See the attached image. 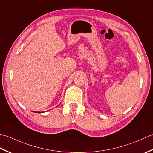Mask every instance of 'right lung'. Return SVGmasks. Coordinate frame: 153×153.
Segmentation results:
<instances>
[{"mask_svg":"<svg viewBox=\"0 0 153 153\" xmlns=\"http://www.w3.org/2000/svg\"><path fill=\"white\" fill-rule=\"evenodd\" d=\"M37 113H40V112H37Z\"/></svg>","mask_w":153,"mask_h":153,"instance_id":"obj_1","label":"right lung"}]
</instances>
